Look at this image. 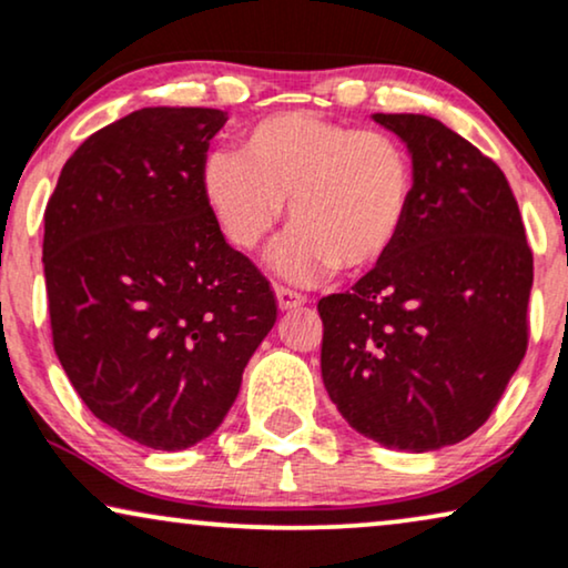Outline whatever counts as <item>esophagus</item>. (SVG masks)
Here are the masks:
<instances>
[{
  "label": "esophagus",
  "mask_w": 568,
  "mask_h": 568,
  "mask_svg": "<svg viewBox=\"0 0 568 568\" xmlns=\"http://www.w3.org/2000/svg\"><path fill=\"white\" fill-rule=\"evenodd\" d=\"M276 300L282 311H292V307H300L307 302L305 294L297 290H290V286H276Z\"/></svg>",
  "instance_id": "obj_1"
}]
</instances>
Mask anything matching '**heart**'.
I'll use <instances>...</instances> for the list:
<instances>
[{"instance_id": "1", "label": "heart", "mask_w": 568, "mask_h": 568, "mask_svg": "<svg viewBox=\"0 0 568 568\" xmlns=\"http://www.w3.org/2000/svg\"><path fill=\"white\" fill-rule=\"evenodd\" d=\"M201 190L240 250L261 247L290 201L292 232L276 250L286 276L357 274L399 242L415 197V159L386 130L282 112L253 124L240 153L205 156Z\"/></svg>"}]
</instances>
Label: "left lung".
I'll use <instances>...</instances> for the list:
<instances>
[{
	"label": "left lung",
	"instance_id": "1",
	"mask_svg": "<svg viewBox=\"0 0 568 568\" xmlns=\"http://www.w3.org/2000/svg\"><path fill=\"white\" fill-rule=\"evenodd\" d=\"M415 159L399 242L352 292L318 302L321 373L381 446L436 452L493 415L529 342L532 250L493 159L425 114H375Z\"/></svg>",
	"mask_w": 568,
	"mask_h": 568
}]
</instances>
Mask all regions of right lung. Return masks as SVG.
I'll return each mask as SVG.
<instances>
[{
	"instance_id": "1",
	"label": "right lung",
	"mask_w": 568,
	"mask_h": 568,
	"mask_svg": "<svg viewBox=\"0 0 568 568\" xmlns=\"http://www.w3.org/2000/svg\"><path fill=\"white\" fill-rule=\"evenodd\" d=\"M221 109L149 106L93 132L43 213L51 342L85 407L124 438H209L276 323L271 282L221 234L201 169Z\"/></svg>"
}]
</instances>
